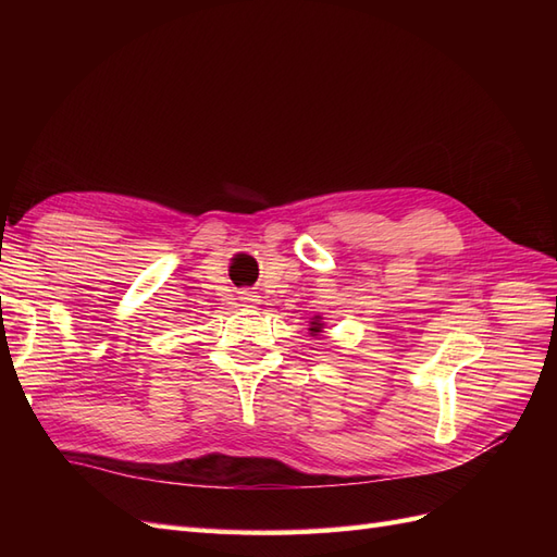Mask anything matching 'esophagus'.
<instances>
[{
  "label": "esophagus",
  "instance_id": "esophagus-1",
  "mask_svg": "<svg viewBox=\"0 0 557 557\" xmlns=\"http://www.w3.org/2000/svg\"><path fill=\"white\" fill-rule=\"evenodd\" d=\"M256 297H258V295L252 293V290H242V299L246 301V305H252V301H258Z\"/></svg>",
  "mask_w": 557,
  "mask_h": 557
}]
</instances>
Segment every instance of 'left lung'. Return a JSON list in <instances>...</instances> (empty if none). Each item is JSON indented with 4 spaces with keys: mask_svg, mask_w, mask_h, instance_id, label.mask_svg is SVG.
Here are the masks:
<instances>
[{
    "mask_svg": "<svg viewBox=\"0 0 557 557\" xmlns=\"http://www.w3.org/2000/svg\"><path fill=\"white\" fill-rule=\"evenodd\" d=\"M313 325H315V327H311V332H320V325H318V323H313Z\"/></svg>",
    "mask_w": 557,
    "mask_h": 557,
    "instance_id": "left-lung-1",
    "label": "left lung"
}]
</instances>
